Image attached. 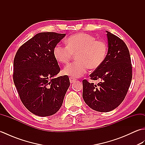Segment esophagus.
<instances>
[{"label": "esophagus", "instance_id": "obj_1", "mask_svg": "<svg viewBox=\"0 0 145 145\" xmlns=\"http://www.w3.org/2000/svg\"><path fill=\"white\" fill-rule=\"evenodd\" d=\"M69 79H70V82L71 84H72V83H73L76 80V79L75 78H73V77H70Z\"/></svg>", "mask_w": 145, "mask_h": 145}]
</instances>
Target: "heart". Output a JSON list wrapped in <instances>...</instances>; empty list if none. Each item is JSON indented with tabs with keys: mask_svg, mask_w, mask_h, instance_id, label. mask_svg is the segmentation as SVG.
I'll use <instances>...</instances> for the list:
<instances>
[{
	"mask_svg": "<svg viewBox=\"0 0 145 145\" xmlns=\"http://www.w3.org/2000/svg\"><path fill=\"white\" fill-rule=\"evenodd\" d=\"M108 52L106 43L97 40L93 35L80 33L71 35L67 40V46L58 44L55 46L54 57L57 61L67 63L73 55H76V61L64 68V74L78 78L87 72L88 68L95 70L105 60Z\"/></svg>",
	"mask_w": 145,
	"mask_h": 145,
	"instance_id": "1",
	"label": "heart"
}]
</instances>
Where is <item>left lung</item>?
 Listing matches in <instances>:
<instances>
[{"mask_svg":"<svg viewBox=\"0 0 145 145\" xmlns=\"http://www.w3.org/2000/svg\"><path fill=\"white\" fill-rule=\"evenodd\" d=\"M106 32L108 50L104 62L90 75V79L100 80L97 85L83 80V98L91 109L110 112L118 107L126 97L132 79L130 52L125 43Z\"/></svg>","mask_w":145,"mask_h":145,"instance_id":"obj_1","label":"left lung"}]
</instances>
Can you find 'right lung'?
<instances>
[{"label": "right lung", "mask_w": 145, "mask_h": 145, "mask_svg": "<svg viewBox=\"0 0 145 145\" xmlns=\"http://www.w3.org/2000/svg\"><path fill=\"white\" fill-rule=\"evenodd\" d=\"M65 33L42 32L18 48L14 60L13 80L22 102L34 115L57 113L70 86L67 75L55 76L60 69L53 51Z\"/></svg>", "instance_id": "add662e5"}]
</instances>
